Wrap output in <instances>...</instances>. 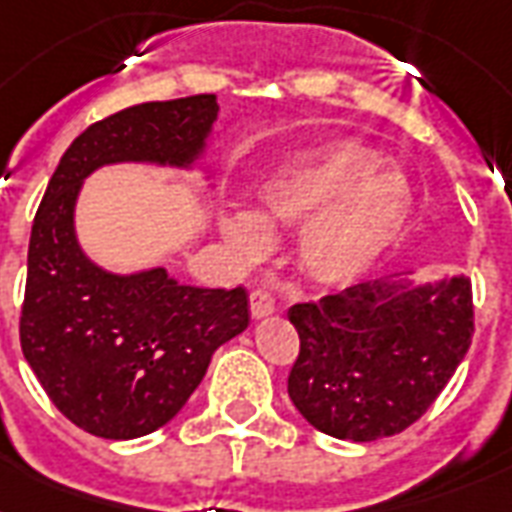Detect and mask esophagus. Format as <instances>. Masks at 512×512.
Here are the masks:
<instances>
[{
  "mask_svg": "<svg viewBox=\"0 0 512 512\" xmlns=\"http://www.w3.org/2000/svg\"><path fill=\"white\" fill-rule=\"evenodd\" d=\"M249 308H252V316H255V319L271 316L273 308H276V305H273L271 292H268V289H263V287L252 289V292H249Z\"/></svg>",
  "mask_w": 512,
  "mask_h": 512,
  "instance_id": "34e87169",
  "label": "esophagus"
}]
</instances>
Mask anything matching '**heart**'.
Instances as JSON below:
<instances>
[{
	"label": "heart",
	"instance_id": "heart-1",
	"mask_svg": "<svg viewBox=\"0 0 512 512\" xmlns=\"http://www.w3.org/2000/svg\"><path fill=\"white\" fill-rule=\"evenodd\" d=\"M382 156L361 143H335L297 156L265 180L263 215L231 212L225 239L244 260L271 247L268 228L305 225L300 260L313 279L345 284L396 241L412 209V188L398 170H377Z\"/></svg>",
	"mask_w": 512,
	"mask_h": 512
}]
</instances>
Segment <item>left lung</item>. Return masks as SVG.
<instances>
[{
  "mask_svg": "<svg viewBox=\"0 0 512 512\" xmlns=\"http://www.w3.org/2000/svg\"><path fill=\"white\" fill-rule=\"evenodd\" d=\"M289 321L300 335L287 382L292 404L316 430L358 444L420 420L476 332L465 276L414 289L364 281L292 305Z\"/></svg>",
  "mask_w": 512,
  "mask_h": 512,
  "instance_id": "left-lung-1",
  "label": "left lung"
}]
</instances>
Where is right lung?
<instances>
[{
  "mask_svg": "<svg viewBox=\"0 0 512 512\" xmlns=\"http://www.w3.org/2000/svg\"><path fill=\"white\" fill-rule=\"evenodd\" d=\"M217 95L151 100L90 124L68 146L36 209L20 348L63 417L92 436L138 438L175 417L209 358L249 324L247 289H199L164 268L114 276L76 244L79 185L100 164H191Z\"/></svg>",
  "mask_w": 512,
  "mask_h": 512,
  "instance_id": "1",
  "label": "right lung"
}]
</instances>
